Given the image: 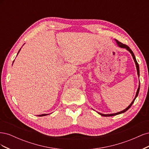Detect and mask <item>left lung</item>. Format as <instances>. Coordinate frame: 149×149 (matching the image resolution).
I'll return each mask as SVG.
<instances>
[{
    "mask_svg": "<svg viewBox=\"0 0 149 149\" xmlns=\"http://www.w3.org/2000/svg\"><path fill=\"white\" fill-rule=\"evenodd\" d=\"M115 40H116V43H117V45H118V46L119 47H120V48H125V49H127V50H128V51L130 53V54H131V55H132V58H133V59H134V60L135 63H136V69H137V75H138V77L139 78V76H140V73H140V72H139V66L138 63H137V60H136V56H135V55H134V54L133 52L131 50V49H130V48L127 45H124V44H123V43H122L121 42H119L118 40H116V39H115ZM139 90H140V81H139V88H138V89H137V92H136V96H135V98L134 99L133 101H132V102L130 104V105H129L127 107H126L125 109H124L123 111H120V112H116V113H113V114H104L100 113V112H97V113H98V114H100L101 116H105V117L113 116H116V115H118V114H122V113H124V112H125V111H127L129 109V108L132 106V104L134 103V102L135 100H136V97H137V96H138L139 92Z\"/></svg>",
    "mask_w": 149,
    "mask_h": 149,
    "instance_id": "obj_1",
    "label": "left lung"
}]
</instances>
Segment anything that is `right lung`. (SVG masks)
Here are the masks:
<instances>
[{"label": "right lung", "mask_w": 149, "mask_h": 149, "mask_svg": "<svg viewBox=\"0 0 149 149\" xmlns=\"http://www.w3.org/2000/svg\"><path fill=\"white\" fill-rule=\"evenodd\" d=\"M20 49H21V48L19 49V52H18V53H17V55H18V54H19V53L20 52ZM14 62V61H13V63ZM13 65V64H12ZM47 115H49V114H40V115H38V116H40V117H42V116H47Z\"/></svg>", "instance_id": "obj_1"}]
</instances>
